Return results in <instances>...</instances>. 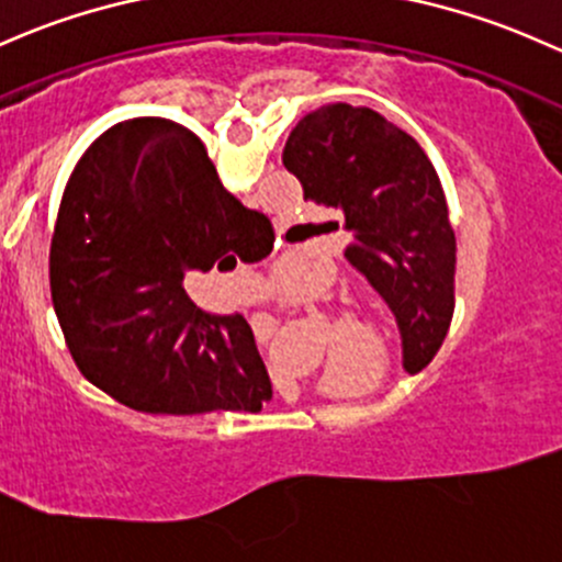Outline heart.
I'll return each instance as SVG.
<instances>
[{
  "label": "heart",
  "mask_w": 562,
  "mask_h": 562,
  "mask_svg": "<svg viewBox=\"0 0 562 562\" xmlns=\"http://www.w3.org/2000/svg\"><path fill=\"white\" fill-rule=\"evenodd\" d=\"M281 283H283V292H286L289 297H300L305 289V265H300V262L283 265Z\"/></svg>",
  "instance_id": "1"
}]
</instances>
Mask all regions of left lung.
Returning a JSON list of instances; mask_svg holds the SVG:
<instances>
[{"label": "left lung", "instance_id": "1", "mask_svg": "<svg viewBox=\"0 0 562 562\" xmlns=\"http://www.w3.org/2000/svg\"><path fill=\"white\" fill-rule=\"evenodd\" d=\"M283 166L305 201L329 209L351 238L348 262L383 294L402 329L404 367L434 359L456 311V233L431 160L383 114L327 104L297 123Z\"/></svg>", "mask_w": 562, "mask_h": 562}]
</instances>
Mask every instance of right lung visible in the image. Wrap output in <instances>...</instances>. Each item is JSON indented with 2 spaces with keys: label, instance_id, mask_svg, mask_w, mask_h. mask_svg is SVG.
Returning a JSON list of instances; mask_svg holds the SVG:
<instances>
[{
  "label": "right lung",
  "instance_id": "1",
  "mask_svg": "<svg viewBox=\"0 0 562 562\" xmlns=\"http://www.w3.org/2000/svg\"><path fill=\"white\" fill-rule=\"evenodd\" d=\"M273 240L192 131L162 117L112 125L71 171L50 244L53 311L75 364L138 413H259L273 389L251 327L203 313L184 279L257 262Z\"/></svg>",
  "mask_w": 562,
  "mask_h": 562
}]
</instances>
